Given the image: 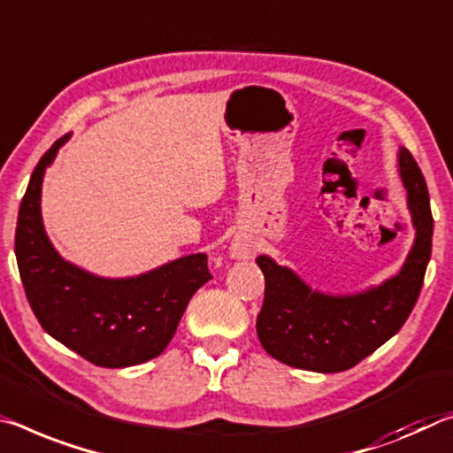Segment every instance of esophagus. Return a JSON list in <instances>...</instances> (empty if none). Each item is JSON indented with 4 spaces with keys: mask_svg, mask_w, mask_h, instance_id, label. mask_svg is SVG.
<instances>
[{
    "mask_svg": "<svg viewBox=\"0 0 453 453\" xmlns=\"http://www.w3.org/2000/svg\"><path fill=\"white\" fill-rule=\"evenodd\" d=\"M254 256V250L248 242H235L232 246V257H238V260H248V257Z\"/></svg>",
    "mask_w": 453,
    "mask_h": 453,
    "instance_id": "obj_1",
    "label": "esophagus"
}]
</instances>
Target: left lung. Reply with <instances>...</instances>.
<instances>
[{
  "label": "left lung",
  "mask_w": 453,
  "mask_h": 453,
  "mask_svg": "<svg viewBox=\"0 0 453 453\" xmlns=\"http://www.w3.org/2000/svg\"><path fill=\"white\" fill-rule=\"evenodd\" d=\"M397 159L415 227L413 248L397 276L358 294L334 296L312 290L272 257L257 256L265 278L257 339L280 363L317 372L347 371L397 334L411 314L432 256L434 218L413 155L401 147Z\"/></svg>",
  "instance_id": "8db88e82"
}]
</instances>
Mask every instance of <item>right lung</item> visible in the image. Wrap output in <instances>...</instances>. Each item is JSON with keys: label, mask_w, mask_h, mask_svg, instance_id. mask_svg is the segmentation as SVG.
Here are the masks:
<instances>
[{"label": "right lung", "mask_w": 453, "mask_h": 453, "mask_svg": "<svg viewBox=\"0 0 453 453\" xmlns=\"http://www.w3.org/2000/svg\"><path fill=\"white\" fill-rule=\"evenodd\" d=\"M64 134L35 165L21 199L16 257L35 319L56 341L98 367L123 369L159 357L189 300L207 280L205 254L183 256L134 278H100L56 252L42 224L44 171Z\"/></svg>", "instance_id": "add662e5"}]
</instances>
